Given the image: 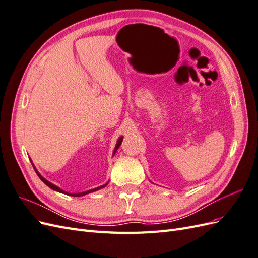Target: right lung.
<instances>
[{"label":"right lung","mask_w":258,"mask_h":258,"mask_svg":"<svg viewBox=\"0 0 258 258\" xmlns=\"http://www.w3.org/2000/svg\"><path fill=\"white\" fill-rule=\"evenodd\" d=\"M121 142H122V138H119V140L118 141H117V144H116V147H115V151H114V154L116 153V151L118 150V147L120 146V144H121ZM35 170V172H36V174L38 175V177H40L42 181L47 185L49 188H51V189H53V190H56V191H59V192H62V194H66V195H69V196H74V197H81V196H84V195H87V194H89V192H92V191H96V190H99V189H101V188H104V187L107 185V184H105V185H103V186H100V187H97V188H93V189H90V190H87V191H84V192H79V194H69V192H67V191H64V190H62V189H60L59 187H57L56 185H53V184H51L50 182H48L47 179H45L40 173L37 172L36 171V169H34Z\"/></svg>","instance_id":"obj_1"}]
</instances>
